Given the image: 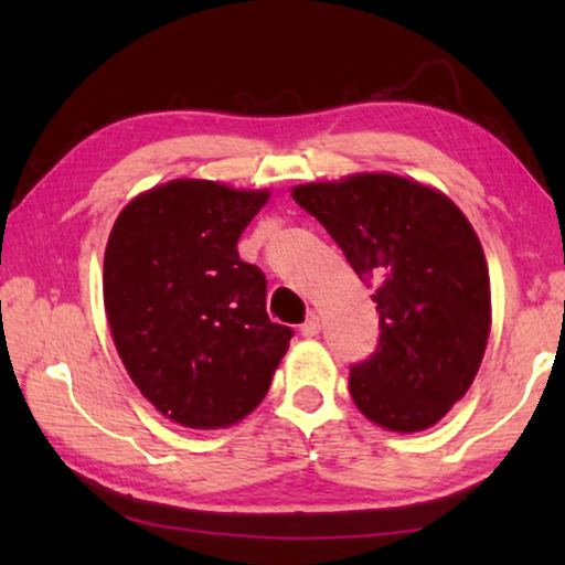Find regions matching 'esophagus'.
<instances>
[{
	"label": "esophagus",
	"instance_id": "34e87169",
	"mask_svg": "<svg viewBox=\"0 0 565 565\" xmlns=\"http://www.w3.org/2000/svg\"><path fill=\"white\" fill-rule=\"evenodd\" d=\"M319 331H321L319 317H317V313H309V319L301 323V333H303V337L311 339V337H319Z\"/></svg>",
	"mask_w": 565,
	"mask_h": 565
}]
</instances>
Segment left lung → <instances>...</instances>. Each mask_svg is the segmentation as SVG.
I'll list each match as a JSON object with an SVG mask.
<instances>
[{
    "label": "left lung",
    "mask_w": 565,
    "mask_h": 565,
    "mask_svg": "<svg viewBox=\"0 0 565 565\" xmlns=\"http://www.w3.org/2000/svg\"><path fill=\"white\" fill-rule=\"evenodd\" d=\"M376 286L381 341L351 369L349 391L371 424L396 434L436 426L466 396L491 333V279L471 222L444 191L388 171L291 189Z\"/></svg>",
    "instance_id": "1"
}]
</instances>
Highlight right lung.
Wrapping results in <instances>:
<instances>
[{"mask_svg":"<svg viewBox=\"0 0 565 565\" xmlns=\"http://www.w3.org/2000/svg\"><path fill=\"white\" fill-rule=\"evenodd\" d=\"M269 189L171 179L121 209L104 252V311L134 386L161 416L216 431L262 404L291 329L236 242Z\"/></svg>","mask_w":565,"mask_h":565,"instance_id":"obj_1","label":"right lung"}]
</instances>
